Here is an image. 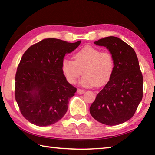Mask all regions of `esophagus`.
<instances>
[{
	"label": "esophagus",
	"mask_w": 155,
	"mask_h": 155,
	"mask_svg": "<svg viewBox=\"0 0 155 155\" xmlns=\"http://www.w3.org/2000/svg\"><path fill=\"white\" fill-rule=\"evenodd\" d=\"M85 90H81V89H78V90H77V93L79 94H83L85 93Z\"/></svg>",
	"instance_id": "1"
}]
</instances>
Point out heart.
Masks as SVG:
<instances>
[{
  "label": "heart",
  "mask_w": 155,
  "mask_h": 155,
  "mask_svg": "<svg viewBox=\"0 0 155 155\" xmlns=\"http://www.w3.org/2000/svg\"><path fill=\"white\" fill-rule=\"evenodd\" d=\"M74 61L64 59L61 70L65 78L73 84L80 77V84L85 87L102 86L110 80L114 70L115 62L109 52H101L98 48L87 46L74 55Z\"/></svg>",
  "instance_id": "1"
}]
</instances>
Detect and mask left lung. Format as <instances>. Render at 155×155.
Listing matches in <instances>:
<instances>
[{"instance_id":"obj_1","label":"left lung","mask_w":155,"mask_h":155,"mask_svg":"<svg viewBox=\"0 0 155 155\" xmlns=\"http://www.w3.org/2000/svg\"><path fill=\"white\" fill-rule=\"evenodd\" d=\"M94 44L109 50L115 66L111 78L97 94L90 112L102 124H120L133 116L142 99L143 77L137 54L132 47L117 37H107Z\"/></svg>"}]
</instances>
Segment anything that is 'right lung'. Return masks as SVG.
<instances>
[{"label":"right lung","mask_w":155,"mask_h":155,"mask_svg":"<svg viewBox=\"0 0 155 155\" xmlns=\"http://www.w3.org/2000/svg\"><path fill=\"white\" fill-rule=\"evenodd\" d=\"M81 42L44 39L22 55L15 74V97L21 114L29 122L50 126L67 112L69 100L77 89L67 81L61 63Z\"/></svg>","instance_id":"right-lung-1"}]
</instances>
